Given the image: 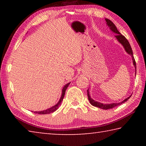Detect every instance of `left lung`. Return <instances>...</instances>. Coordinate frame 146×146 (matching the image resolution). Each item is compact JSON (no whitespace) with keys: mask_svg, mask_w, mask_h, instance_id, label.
I'll return each mask as SVG.
<instances>
[{"mask_svg":"<svg viewBox=\"0 0 146 146\" xmlns=\"http://www.w3.org/2000/svg\"><path fill=\"white\" fill-rule=\"evenodd\" d=\"M106 20V23H107V25L109 26V28H110L111 30L113 32H114L115 33L117 34V35H115V37L117 38V39L118 40V41L119 42L122 44L123 46V48H124L126 52L131 56L132 59H133V65L135 67V70H137V68H136V62L134 58V56H133V51H132V49H131V47L130 44L129 43V42L127 40L125 37L123 35H122V34H121L118 30L117 28V27L115 26V25L112 21H111L110 20H109L108 19H105ZM137 71V70H136ZM88 91V100L90 101V104L92 106H95V107H97V108H99L102 109V110H109V109H112L113 108L116 107V106H119L120 104H122V103L126 102V101L129 99V98L131 97V96L129 97H127V98H125L124 100H123L122 102H119V103H112V104H102V103H100L99 102H97V101H95L93 99L91 98L90 95V93H89V90H87Z\"/></svg>","mask_w":146,"mask_h":146,"instance_id":"obj_1","label":"left lung"}]
</instances>
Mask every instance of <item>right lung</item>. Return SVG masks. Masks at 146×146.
Here are the masks:
<instances>
[{
    "label": "right lung",
    "instance_id": "1",
    "mask_svg": "<svg viewBox=\"0 0 146 146\" xmlns=\"http://www.w3.org/2000/svg\"><path fill=\"white\" fill-rule=\"evenodd\" d=\"M70 84V82L67 84H66L65 86H64V88L62 89V95H61V97L60 98V100L58 101V102L56 104V105H55L53 107H51L49 109H47L46 110H44V111H34L35 113H38V114H40V115H44V114H49V113H51L54 111H55L57 110V109L59 108V106L61 104L63 100V98L64 97V95H65V93H66V89L68 88V86Z\"/></svg>",
    "mask_w": 146,
    "mask_h": 146
}]
</instances>
